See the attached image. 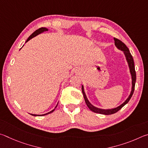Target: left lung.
<instances>
[{
    "mask_svg": "<svg viewBox=\"0 0 148 148\" xmlns=\"http://www.w3.org/2000/svg\"><path fill=\"white\" fill-rule=\"evenodd\" d=\"M114 40L115 45L117 47L118 49H120V50L123 51V53H124V54H125V57H126L127 61V62H128L129 69H130V72H131V74L132 76V90H131L130 95H129V97L126 99L125 102L122 103V104L119 106V107H116L115 108H112V109H108V110L100 109V108L95 107L94 106H93L91 103L89 102V101L88 100L86 95L84 93V87H83V86H82V94H83V96L84 98L85 102H86L88 107L90 108V110L93 111L94 112L97 113V114H105V115H110V114H112L117 112L118 111L120 110L121 108L123 107V106H125L127 103L129 101V100L131 99L132 95H133V93H134V86H135V82H136V71H135V68H134V64L133 58V56H132L128 47L125 45V43H123L122 41H120V40H118V39L114 38Z\"/></svg>",
    "mask_w": 148,
    "mask_h": 148,
    "instance_id": "1",
    "label": "left lung"
}]
</instances>
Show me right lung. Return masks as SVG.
Here are the masks:
<instances>
[{
	"label": "right lung",
	"mask_w": 148,
	"mask_h": 148,
	"mask_svg": "<svg viewBox=\"0 0 148 148\" xmlns=\"http://www.w3.org/2000/svg\"><path fill=\"white\" fill-rule=\"evenodd\" d=\"M48 30V29L47 28H44V27H41V28H39V29H38V30H36L35 32H34L32 34H31L29 37H28V38L27 39V40L26 41V42H27L28 41H29L30 39H32V38H34V37H35L36 36H37V35H38V34H40V33H41V32H45V31H47ZM57 105H58V104H57ZM57 105L55 107V108L57 107ZM55 108H54V109H53V110H51V111H50V112H48V113H47V114H42V115H36V114H31V115H32V116H44V115H47V114H50V113H51V112H53V111L55 110Z\"/></svg>",
	"instance_id": "obj_1"
}]
</instances>
